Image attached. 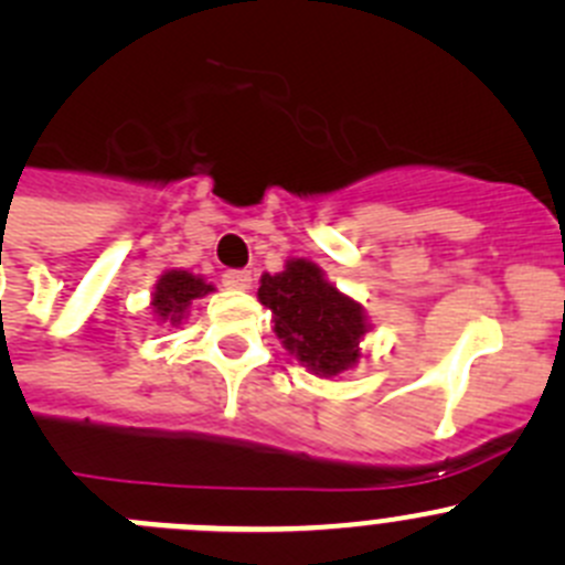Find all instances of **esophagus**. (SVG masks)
I'll list each match as a JSON object with an SVG mask.
<instances>
[{
    "label": "esophagus",
    "instance_id": "1",
    "mask_svg": "<svg viewBox=\"0 0 565 565\" xmlns=\"http://www.w3.org/2000/svg\"><path fill=\"white\" fill-rule=\"evenodd\" d=\"M250 284H253L250 270H225L223 273L225 289H239V292H245V289H250Z\"/></svg>",
    "mask_w": 565,
    "mask_h": 565
}]
</instances>
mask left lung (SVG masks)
Segmentation results:
<instances>
[{"label":"left lung","mask_w":565,"mask_h":565,"mask_svg":"<svg viewBox=\"0 0 565 565\" xmlns=\"http://www.w3.org/2000/svg\"><path fill=\"white\" fill-rule=\"evenodd\" d=\"M258 300L273 312L278 340L318 376H337L360 362L367 331L362 307L331 287L315 262L292 258L281 273L262 276Z\"/></svg>","instance_id":"8db88e82"}]
</instances>
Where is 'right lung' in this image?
<instances>
[{
    "label": "right lung",
    "instance_id": "1",
    "mask_svg": "<svg viewBox=\"0 0 565 565\" xmlns=\"http://www.w3.org/2000/svg\"><path fill=\"white\" fill-rule=\"evenodd\" d=\"M211 284H205L203 278L192 276L186 270H167L156 284V292H152V312L161 323L178 326L186 318V309L192 307L194 298H203L211 292Z\"/></svg>",
    "mask_w": 565,
    "mask_h": 565
}]
</instances>
